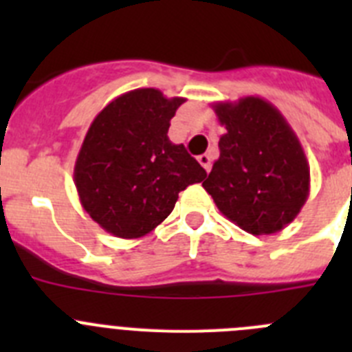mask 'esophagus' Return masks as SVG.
Listing matches in <instances>:
<instances>
[{
    "mask_svg": "<svg viewBox=\"0 0 352 352\" xmlns=\"http://www.w3.org/2000/svg\"><path fill=\"white\" fill-rule=\"evenodd\" d=\"M197 160H199V164H201V166H203L204 169H206V173H210V169H211V155H208V153L199 155Z\"/></svg>",
    "mask_w": 352,
    "mask_h": 352,
    "instance_id": "1",
    "label": "esophagus"
}]
</instances>
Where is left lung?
Instances as JSON below:
<instances>
[{"label": "left lung", "mask_w": 352, "mask_h": 352, "mask_svg": "<svg viewBox=\"0 0 352 352\" xmlns=\"http://www.w3.org/2000/svg\"><path fill=\"white\" fill-rule=\"evenodd\" d=\"M226 133L203 186L220 213L254 236L282 231L310 192L301 142L280 111L261 96L211 105Z\"/></svg>", "instance_id": "obj_1"}]
</instances>
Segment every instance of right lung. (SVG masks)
Listing matches in <instances>:
<instances>
[{
    "label": "right lung",
    "mask_w": 352,
    "mask_h": 352,
    "mask_svg": "<svg viewBox=\"0 0 352 352\" xmlns=\"http://www.w3.org/2000/svg\"><path fill=\"white\" fill-rule=\"evenodd\" d=\"M182 96L160 89L123 93L89 125L74 167L84 211L116 238H142L174 210L178 194L206 170L167 138Z\"/></svg>",
    "instance_id": "1"
}]
</instances>
